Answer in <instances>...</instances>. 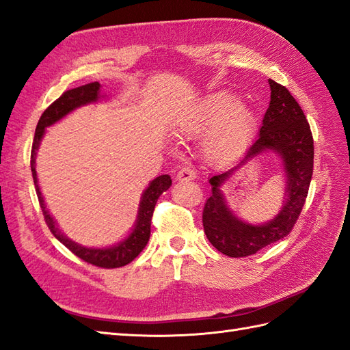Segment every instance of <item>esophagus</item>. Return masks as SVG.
I'll return each mask as SVG.
<instances>
[{
  "label": "esophagus",
  "instance_id": "1",
  "mask_svg": "<svg viewBox=\"0 0 350 350\" xmlns=\"http://www.w3.org/2000/svg\"><path fill=\"white\" fill-rule=\"evenodd\" d=\"M193 178H196V173H195V170L191 167L182 168L176 176L177 182H189V180H193Z\"/></svg>",
  "mask_w": 350,
  "mask_h": 350
}]
</instances>
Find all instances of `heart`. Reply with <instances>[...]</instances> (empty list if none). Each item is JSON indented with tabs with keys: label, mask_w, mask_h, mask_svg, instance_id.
<instances>
[{
	"label": "heart",
	"mask_w": 350,
	"mask_h": 350,
	"mask_svg": "<svg viewBox=\"0 0 350 350\" xmlns=\"http://www.w3.org/2000/svg\"><path fill=\"white\" fill-rule=\"evenodd\" d=\"M211 126L202 141V154L209 164L224 165L241 155L252 141L256 118L251 108L239 104L234 94L218 91L178 118L176 133L192 137Z\"/></svg>",
	"instance_id": "1"
}]
</instances>
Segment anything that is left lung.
Returning <instances> with one entry per match:
<instances>
[{
    "instance_id": "1",
    "label": "left lung",
    "mask_w": 350,
    "mask_h": 350,
    "mask_svg": "<svg viewBox=\"0 0 350 350\" xmlns=\"http://www.w3.org/2000/svg\"><path fill=\"white\" fill-rule=\"evenodd\" d=\"M268 83L271 99L258 139L234 168L209 178L213 193L204 206V230L217 251L232 258L254 255L291 233L302 211L312 178L314 141L308 120L284 86L271 79H268ZM264 152H274L282 159L286 177L284 206L269 222L251 225L236 217L228 208L221 186L234 171Z\"/></svg>"
}]
</instances>
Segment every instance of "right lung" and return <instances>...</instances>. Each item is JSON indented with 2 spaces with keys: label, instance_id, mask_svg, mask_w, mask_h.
<instances>
[{
  "label": "right lung",
  "instance_id": "right-lung-1",
  "mask_svg": "<svg viewBox=\"0 0 350 350\" xmlns=\"http://www.w3.org/2000/svg\"><path fill=\"white\" fill-rule=\"evenodd\" d=\"M99 89H101V85L98 82H92L75 89H70V91L64 92L57 99V101H54L45 109L41 118H39L36 131H35L32 154H31V170H32L39 204H41L45 221L51 233L76 256L83 259L85 262L92 264L95 267H101V268H118L132 262L133 259L142 252V249L146 246L149 236H151V219H152L155 204L158 201V198L161 196V193L165 192L167 189L172 186V177L168 174L158 176L148 185V187L142 193L141 202H139L137 218H136L133 230L124 239V241L118 242L113 246H105V247H86L73 242L72 239H68L62 230H59L55 219L53 218L51 214H49L48 208L45 205L41 187H39V183H38V176H36V152L39 149V145H41L46 127L55 124L57 122L64 118L67 114L75 111V109L79 107L98 103L99 99L104 98L101 96V94H99Z\"/></svg>",
  "mask_w": 350,
  "mask_h": 350
}]
</instances>
